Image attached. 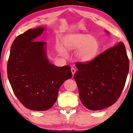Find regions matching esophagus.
<instances>
[{
	"label": "esophagus",
	"instance_id": "obj_1",
	"mask_svg": "<svg viewBox=\"0 0 133 133\" xmlns=\"http://www.w3.org/2000/svg\"><path fill=\"white\" fill-rule=\"evenodd\" d=\"M71 72H72V76L74 75V73H75V72H76V69L74 68H71Z\"/></svg>",
	"mask_w": 133,
	"mask_h": 133
}]
</instances>
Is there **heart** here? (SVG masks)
Returning <instances> with one entry per match:
<instances>
[{
  "instance_id": "heart-1",
  "label": "heart",
  "mask_w": 133,
  "mask_h": 133,
  "mask_svg": "<svg viewBox=\"0 0 133 133\" xmlns=\"http://www.w3.org/2000/svg\"><path fill=\"white\" fill-rule=\"evenodd\" d=\"M68 50L79 49L76 54L77 59L82 62H88L97 57L100 51V43L96 38L88 34H76L67 37L64 41ZM61 52L65 55L64 51Z\"/></svg>"
}]
</instances>
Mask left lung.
Masks as SVG:
<instances>
[{"mask_svg":"<svg viewBox=\"0 0 133 133\" xmlns=\"http://www.w3.org/2000/svg\"><path fill=\"white\" fill-rule=\"evenodd\" d=\"M76 66L78 71L74 78L85 108L103 110L117 101L129 71V59L123 42L105 50L91 61L76 62Z\"/></svg>","mask_w":133,"mask_h":133,"instance_id":"left-lung-1","label":"left lung"}]
</instances>
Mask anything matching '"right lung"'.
Here are the masks:
<instances>
[{
  "label": "right lung",
  "instance_id": "obj_1",
  "mask_svg": "<svg viewBox=\"0 0 133 133\" xmlns=\"http://www.w3.org/2000/svg\"><path fill=\"white\" fill-rule=\"evenodd\" d=\"M45 28L30 29L14 39L7 64L8 80L14 93L25 107L33 111L51 108L62 84L72 76L70 65L49 62L44 42L36 41Z\"/></svg>",
  "mask_w": 133,
  "mask_h": 133
}]
</instances>
